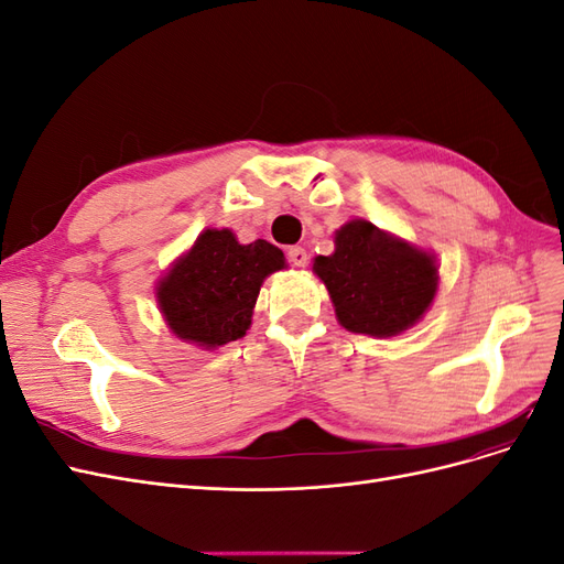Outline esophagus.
<instances>
[{"mask_svg":"<svg viewBox=\"0 0 564 564\" xmlns=\"http://www.w3.org/2000/svg\"><path fill=\"white\" fill-rule=\"evenodd\" d=\"M286 259H289V263H292V265L303 268L305 263H308V253H305L303 247H292V249L286 251Z\"/></svg>","mask_w":564,"mask_h":564,"instance_id":"obj_1","label":"esophagus"}]
</instances>
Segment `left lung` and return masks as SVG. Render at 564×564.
<instances>
[{"label": "left lung", "mask_w": 564, "mask_h": 564, "mask_svg": "<svg viewBox=\"0 0 564 564\" xmlns=\"http://www.w3.org/2000/svg\"><path fill=\"white\" fill-rule=\"evenodd\" d=\"M334 253L313 270L327 286L340 327L367 336H398L431 308L437 292L435 256L352 218L336 230Z\"/></svg>", "instance_id": "left-lung-1"}]
</instances>
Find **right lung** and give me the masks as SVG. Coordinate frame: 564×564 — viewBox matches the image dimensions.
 Returning a JSON list of instances; mask_svg holds the SVG:
<instances>
[{
  "instance_id": "obj_1",
  "label": "right lung",
  "mask_w": 564,
  "mask_h": 564,
  "mask_svg": "<svg viewBox=\"0 0 564 564\" xmlns=\"http://www.w3.org/2000/svg\"><path fill=\"white\" fill-rule=\"evenodd\" d=\"M284 265L275 245H240L228 228H207L160 280V311L187 344L226 346L247 334L263 280Z\"/></svg>"
}]
</instances>
